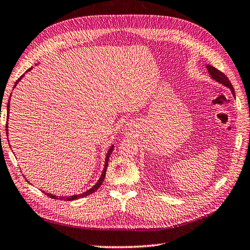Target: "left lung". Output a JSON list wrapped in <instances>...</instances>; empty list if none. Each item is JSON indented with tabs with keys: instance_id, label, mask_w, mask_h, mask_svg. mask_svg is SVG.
<instances>
[{
	"instance_id": "1",
	"label": "left lung",
	"mask_w": 250,
	"mask_h": 250,
	"mask_svg": "<svg viewBox=\"0 0 250 250\" xmlns=\"http://www.w3.org/2000/svg\"><path fill=\"white\" fill-rule=\"evenodd\" d=\"M206 68H207L208 72H209V74L211 75V78H212L213 80H216L217 82H219L220 84H223L225 86H227V87L230 88V89H231V91H232L233 96H235V93H234V88H233V86H232L231 82H230V81H229V79L227 78L225 73H222L221 71H219L218 69L213 68L212 65H209V64H208Z\"/></svg>"
}]
</instances>
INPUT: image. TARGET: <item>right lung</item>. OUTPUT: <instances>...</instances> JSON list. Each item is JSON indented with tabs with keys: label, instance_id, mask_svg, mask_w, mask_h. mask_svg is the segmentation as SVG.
<instances>
[{
	"label": "right lung",
	"instance_id": "add662e5",
	"mask_svg": "<svg viewBox=\"0 0 250 250\" xmlns=\"http://www.w3.org/2000/svg\"><path fill=\"white\" fill-rule=\"evenodd\" d=\"M29 70H31V68H30ZM29 70H28V71H29ZM22 76H23V75L20 76V78L17 80V82L15 83V86H16V85H17V83L19 82V81L21 80ZM7 111H9V100H8V104H7ZM7 120H8V116H7ZM6 131H8V129H7V124H6ZM6 134H7V132H6ZM113 146H112L110 147L109 151H108V154H106V157H105V162H104V170H103V174H101V176H100V178H99V180L97 181L96 185H95L93 188H91V189H89L88 191H86V192L82 193V194H79V195H72V196H64V197L56 196V195H54V194H50V193H45V194H46V195H47V196H49V197L55 198V200H57V198H59V200H63V201H74V200H78V198H82V197H85V196H87V195H90L91 193L96 192L97 190L99 189L100 186L103 185V182H104V177H105V171H106V167H108L109 157H110V155H111V153H112V151H113Z\"/></svg>",
	"mask_w": 250,
	"mask_h": 250
}]
</instances>
